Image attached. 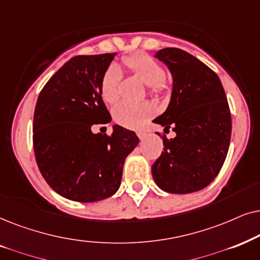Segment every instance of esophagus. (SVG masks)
<instances>
[{
    "instance_id": "obj_1",
    "label": "esophagus",
    "mask_w": 260,
    "mask_h": 260,
    "mask_svg": "<svg viewBox=\"0 0 260 260\" xmlns=\"http://www.w3.org/2000/svg\"><path fill=\"white\" fill-rule=\"evenodd\" d=\"M137 134H138V137H139V139H140V140H144L145 138H146V136H147L146 133H145V132H141V131H139V132H137Z\"/></svg>"
}]
</instances>
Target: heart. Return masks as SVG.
I'll return each instance as SVG.
<instances>
[{
    "label": "heart",
    "instance_id": "heart-1",
    "mask_svg": "<svg viewBox=\"0 0 260 260\" xmlns=\"http://www.w3.org/2000/svg\"><path fill=\"white\" fill-rule=\"evenodd\" d=\"M123 64L132 74L147 84L152 94L160 95L166 91L168 84L164 78V69L157 60L145 53L123 57ZM122 72L116 65H112L106 71L102 79L101 92L106 102H115L120 95ZM155 113L154 106L150 102L121 101L113 108V117L121 126L139 128Z\"/></svg>",
    "mask_w": 260,
    "mask_h": 260
}]
</instances>
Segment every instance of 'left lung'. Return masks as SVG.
Returning a JSON list of instances; mask_svg holds the SVG:
<instances>
[{
    "mask_svg": "<svg viewBox=\"0 0 260 260\" xmlns=\"http://www.w3.org/2000/svg\"><path fill=\"white\" fill-rule=\"evenodd\" d=\"M154 58L171 72L172 91L168 108L153 122L164 131L171 127L176 137L162 139L164 151L152 165V177L166 192L199 191L219 174L230 147L226 94L215 72L188 52L168 47Z\"/></svg>",
    "mask_w": 260,
    "mask_h": 260,
    "instance_id": "8db88e82",
    "label": "left lung"
}]
</instances>
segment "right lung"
Masks as SVG:
<instances>
[{"label": "right lung", "mask_w": 260, "mask_h": 260, "mask_svg": "<svg viewBox=\"0 0 260 260\" xmlns=\"http://www.w3.org/2000/svg\"><path fill=\"white\" fill-rule=\"evenodd\" d=\"M116 53L77 55L52 76L38 98L33 146L47 184L65 199L98 202L120 188L124 159L139 144L133 131L114 124L112 136L92 133V124L112 116L101 85Z\"/></svg>", "instance_id": "right-lung-1"}]
</instances>
